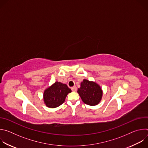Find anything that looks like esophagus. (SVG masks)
Instances as JSON below:
<instances>
[{
    "label": "esophagus",
    "mask_w": 148,
    "mask_h": 148,
    "mask_svg": "<svg viewBox=\"0 0 148 148\" xmlns=\"http://www.w3.org/2000/svg\"><path fill=\"white\" fill-rule=\"evenodd\" d=\"M71 90H72L73 91H74V92L76 91H77V87H76L75 86L72 87V88H71Z\"/></svg>",
    "instance_id": "esophagus-1"
}]
</instances>
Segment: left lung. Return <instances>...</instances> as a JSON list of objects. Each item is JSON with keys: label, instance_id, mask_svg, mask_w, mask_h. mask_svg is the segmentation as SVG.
Instances as JSON below:
<instances>
[{"label": "left lung", "instance_id": "1", "mask_svg": "<svg viewBox=\"0 0 148 148\" xmlns=\"http://www.w3.org/2000/svg\"><path fill=\"white\" fill-rule=\"evenodd\" d=\"M77 92L82 101L91 106L98 105L101 101L103 94L99 84L86 79H84L81 82L80 88H78Z\"/></svg>", "mask_w": 148, "mask_h": 148}]
</instances>
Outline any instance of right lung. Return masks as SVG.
<instances>
[{"instance_id":"obj_1","label":"right lung","mask_w":148,"mask_h":148,"mask_svg":"<svg viewBox=\"0 0 148 148\" xmlns=\"http://www.w3.org/2000/svg\"><path fill=\"white\" fill-rule=\"evenodd\" d=\"M71 92L66 84L56 81L47 88L43 93V100L46 106L55 108L64 103L69 93Z\"/></svg>"}]
</instances>
